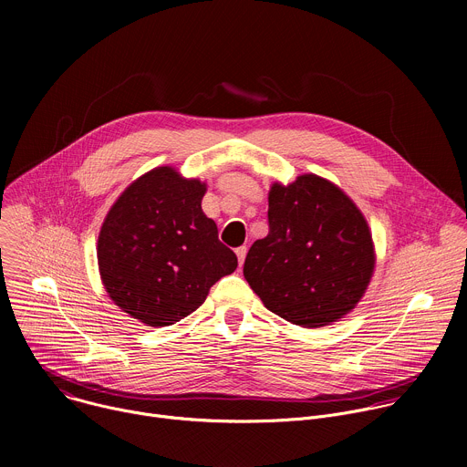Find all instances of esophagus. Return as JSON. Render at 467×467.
I'll return each mask as SVG.
<instances>
[{
	"label": "esophagus",
	"mask_w": 467,
	"mask_h": 467,
	"mask_svg": "<svg viewBox=\"0 0 467 467\" xmlns=\"http://www.w3.org/2000/svg\"><path fill=\"white\" fill-rule=\"evenodd\" d=\"M245 254H247V247H245V245H240V247H236V256H238V262H240V265L244 264V260H245Z\"/></svg>",
	"instance_id": "34e87169"
}]
</instances>
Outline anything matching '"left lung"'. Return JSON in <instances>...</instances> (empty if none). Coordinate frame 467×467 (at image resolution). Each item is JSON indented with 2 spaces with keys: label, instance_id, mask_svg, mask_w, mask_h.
Wrapping results in <instances>:
<instances>
[{
  "label": "left lung",
  "instance_id": "1",
  "mask_svg": "<svg viewBox=\"0 0 467 467\" xmlns=\"http://www.w3.org/2000/svg\"><path fill=\"white\" fill-rule=\"evenodd\" d=\"M268 223V236L244 262V277L264 306L305 328L351 312L375 268L371 233L351 197L314 173L286 186L274 182Z\"/></svg>",
  "mask_w": 467,
  "mask_h": 467
}]
</instances>
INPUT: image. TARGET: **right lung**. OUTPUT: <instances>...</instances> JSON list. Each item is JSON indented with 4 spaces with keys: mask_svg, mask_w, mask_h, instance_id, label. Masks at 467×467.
<instances>
[{
    "mask_svg": "<svg viewBox=\"0 0 467 467\" xmlns=\"http://www.w3.org/2000/svg\"><path fill=\"white\" fill-rule=\"evenodd\" d=\"M205 192L199 179L159 166L123 190L101 225L103 286L123 312L150 327L186 317L236 270V254L202 209Z\"/></svg>",
    "mask_w": 467,
    "mask_h": 467,
    "instance_id": "right-lung-1",
    "label": "right lung"
}]
</instances>
